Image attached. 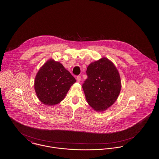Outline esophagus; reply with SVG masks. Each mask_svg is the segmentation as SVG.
I'll use <instances>...</instances> for the list:
<instances>
[{"label": "esophagus", "instance_id": "1", "mask_svg": "<svg viewBox=\"0 0 159 159\" xmlns=\"http://www.w3.org/2000/svg\"><path fill=\"white\" fill-rule=\"evenodd\" d=\"M76 80L78 83L80 82V80H81V77L80 76H78L76 77Z\"/></svg>", "mask_w": 159, "mask_h": 159}]
</instances>
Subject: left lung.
<instances>
[{"label":"left lung","mask_w":159,"mask_h":159,"mask_svg":"<svg viewBox=\"0 0 159 159\" xmlns=\"http://www.w3.org/2000/svg\"><path fill=\"white\" fill-rule=\"evenodd\" d=\"M87 79L82 88L88 104L97 111L112 106L118 98L121 84L119 73L113 63L106 57L88 66Z\"/></svg>","instance_id":"obj_1"}]
</instances>
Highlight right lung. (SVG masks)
<instances>
[{"instance_id":"obj_1","label":"right lung","mask_w":159,"mask_h":159,"mask_svg":"<svg viewBox=\"0 0 159 159\" xmlns=\"http://www.w3.org/2000/svg\"><path fill=\"white\" fill-rule=\"evenodd\" d=\"M76 79L62 64L49 59L40 67L34 80V90L40 101L55 106L62 101Z\"/></svg>"}]
</instances>
